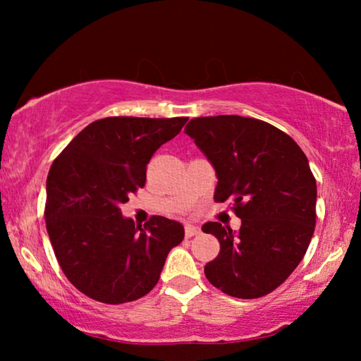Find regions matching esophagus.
Returning a JSON list of instances; mask_svg holds the SVG:
<instances>
[{"instance_id": "obj_1", "label": "esophagus", "mask_w": 361, "mask_h": 361, "mask_svg": "<svg viewBox=\"0 0 361 361\" xmlns=\"http://www.w3.org/2000/svg\"><path fill=\"white\" fill-rule=\"evenodd\" d=\"M200 234V228L195 224H186L185 228V235L186 237H194V235H199Z\"/></svg>"}]
</instances>
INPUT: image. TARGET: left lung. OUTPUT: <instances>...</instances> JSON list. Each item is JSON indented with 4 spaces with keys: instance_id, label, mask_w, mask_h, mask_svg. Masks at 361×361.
<instances>
[{
    "instance_id": "8db88e82",
    "label": "left lung",
    "mask_w": 361,
    "mask_h": 361,
    "mask_svg": "<svg viewBox=\"0 0 361 361\" xmlns=\"http://www.w3.org/2000/svg\"><path fill=\"white\" fill-rule=\"evenodd\" d=\"M185 133L215 169V200H229L242 219L239 231L202 226L219 242L205 277L229 296H264L288 279L312 239L317 183L307 157L277 127L235 114L191 119Z\"/></svg>"
}]
</instances>
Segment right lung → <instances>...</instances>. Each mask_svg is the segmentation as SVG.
I'll use <instances>...</instances> for the list:
<instances>
[{"mask_svg":"<svg viewBox=\"0 0 361 361\" xmlns=\"http://www.w3.org/2000/svg\"><path fill=\"white\" fill-rule=\"evenodd\" d=\"M188 118L114 116L92 122L49 170L46 228L66 279L105 304L135 301L154 288L170 250L181 243L178 221L151 216L135 226L121 205L145 186L146 166Z\"/></svg>","mask_w":361,"mask_h":361,"instance_id":"1","label":"right lung"}]
</instances>
